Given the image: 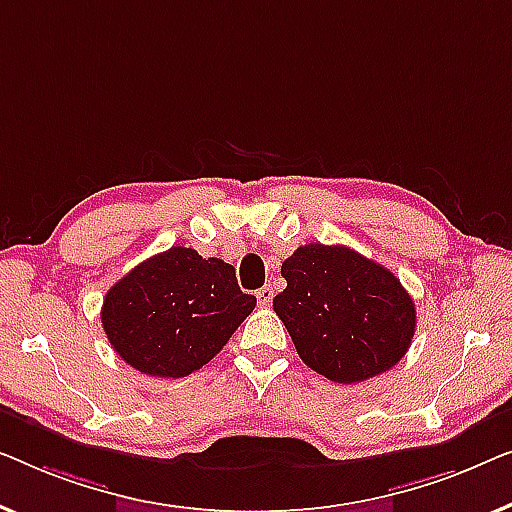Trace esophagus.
<instances>
[{
    "label": "esophagus",
    "mask_w": 512,
    "mask_h": 512,
    "mask_svg": "<svg viewBox=\"0 0 512 512\" xmlns=\"http://www.w3.org/2000/svg\"><path fill=\"white\" fill-rule=\"evenodd\" d=\"M271 299H273V287H269V285L259 287V290H257V301H259V306H269V304H271Z\"/></svg>",
    "instance_id": "1"
}]
</instances>
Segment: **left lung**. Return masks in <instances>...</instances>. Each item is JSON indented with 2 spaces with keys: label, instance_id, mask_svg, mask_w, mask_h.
<instances>
[{
  "label": "left lung",
  "instance_id": "obj_1",
  "mask_svg": "<svg viewBox=\"0 0 512 512\" xmlns=\"http://www.w3.org/2000/svg\"><path fill=\"white\" fill-rule=\"evenodd\" d=\"M273 311L306 366L352 385L390 371L415 334V304L390 269L345 246L308 243L287 257Z\"/></svg>",
  "mask_w": 512,
  "mask_h": 512
}]
</instances>
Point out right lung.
Listing matches in <instances>:
<instances>
[{
    "instance_id": "obj_1",
    "label": "right lung",
    "mask_w": 512,
    "mask_h": 512,
    "mask_svg": "<svg viewBox=\"0 0 512 512\" xmlns=\"http://www.w3.org/2000/svg\"><path fill=\"white\" fill-rule=\"evenodd\" d=\"M255 306L232 264L174 246L106 292L102 325L113 350L136 371L185 378L218 355Z\"/></svg>"
}]
</instances>
